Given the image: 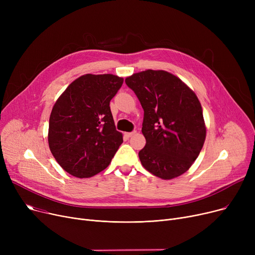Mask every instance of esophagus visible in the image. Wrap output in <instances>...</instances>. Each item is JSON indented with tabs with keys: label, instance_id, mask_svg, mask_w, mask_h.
Here are the masks:
<instances>
[{
	"label": "esophagus",
	"instance_id": "1",
	"mask_svg": "<svg viewBox=\"0 0 255 255\" xmlns=\"http://www.w3.org/2000/svg\"><path fill=\"white\" fill-rule=\"evenodd\" d=\"M135 133H136V131H132V132H126V133H125V136H126V137H131L132 135H134Z\"/></svg>",
	"mask_w": 255,
	"mask_h": 255
}]
</instances>
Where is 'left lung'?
<instances>
[{
    "label": "left lung",
    "mask_w": 255,
    "mask_h": 255,
    "mask_svg": "<svg viewBox=\"0 0 255 255\" xmlns=\"http://www.w3.org/2000/svg\"><path fill=\"white\" fill-rule=\"evenodd\" d=\"M142 109L145 145L138 156L142 166L163 180L190 168L206 139L203 109L195 93L164 70H145L125 79Z\"/></svg>",
    "instance_id": "obj_1"
}]
</instances>
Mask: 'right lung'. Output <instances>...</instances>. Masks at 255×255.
Here are the masks:
<instances>
[{
    "label": "right lung",
    "instance_id": "add662e5",
    "mask_svg": "<svg viewBox=\"0 0 255 255\" xmlns=\"http://www.w3.org/2000/svg\"><path fill=\"white\" fill-rule=\"evenodd\" d=\"M124 79L114 74H85L58 98L49 117L48 144L61 167L90 178L110 165L123 142L110 102Z\"/></svg>",
    "mask_w": 255,
    "mask_h": 255
}]
</instances>
